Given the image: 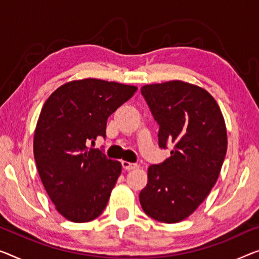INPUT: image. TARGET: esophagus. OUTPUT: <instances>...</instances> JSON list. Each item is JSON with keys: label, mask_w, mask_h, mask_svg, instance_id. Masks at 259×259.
I'll use <instances>...</instances> for the list:
<instances>
[{"label": "esophagus", "mask_w": 259, "mask_h": 259, "mask_svg": "<svg viewBox=\"0 0 259 259\" xmlns=\"http://www.w3.org/2000/svg\"><path fill=\"white\" fill-rule=\"evenodd\" d=\"M122 166H123V168L126 169V171H131V169L137 168L138 165L135 164V163H129V161L123 160V161H122Z\"/></svg>", "instance_id": "obj_1"}]
</instances>
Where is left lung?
I'll return each mask as SVG.
<instances>
[{
	"instance_id": "1",
	"label": "left lung",
	"mask_w": 259,
	"mask_h": 259,
	"mask_svg": "<svg viewBox=\"0 0 259 259\" xmlns=\"http://www.w3.org/2000/svg\"><path fill=\"white\" fill-rule=\"evenodd\" d=\"M141 93L159 125V148L173 146L166 160L149 167L141 206L157 221L180 222L219 178L228 144L225 119L213 96L195 84L167 81L143 86Z\"/></svg>"
}]
</instances>
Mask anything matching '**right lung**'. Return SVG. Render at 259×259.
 I'll use <instances>...</instances> for the list:
<instances>
[{
    "label": "right lung",
    "instance_id": "add662e5",
    "mask_svg": "<svg viewBox=\"0 0 259 259\" xmlns=\"http://www.w3.org/2000/svg\"><path fill=\"white\" fill-rule=\"evenodd\" d=\"M137 87L99 79L63 84L41 108L33 136L38 173L57 210L72 222L102 214L122 171L117 160L88 148L106 138L107 119Z\"/></svg>",
    "mask_w": 259,
    "mask_h": 259
}]
</instances>
